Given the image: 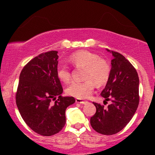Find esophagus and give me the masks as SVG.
Returning <instances> with one entry per match:
<instances>
[{
	"label": "esophagus",
	"instance_id": "1",
	"mask_svg": "<svg viewBox=\"0 0 155 155\" xmlns=\"http://www.w3.org/2000/svg\"><path fill=\"white\" fill-rule=\"evenodd\" d=\"M76 102L77 103V104H87V101H82V100L79 99V98H76Z\"/></svg>",
	"mask_w": 155,
	"mask_h": 155
}]
</instances>
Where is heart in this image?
Here are the masks:
<instances>
[{
  "label": "heart",
  "instance_id": "obj_1",
  "mask_svg": "<svg viewBox=\"0 0 155 155\" xmlns=\"http://www.w3.org/2000/svg\"><path fill=\"white\" fill-rule=\"evenodd\" d=\"M69 61L75 67H83V82H73L67 88V93L70 96L86 99L93 93L94 83L103 85L107 82L110 75L111 68L106 60L101 58L96 53L87 50H81L73 53L69 57ZM56 75L59 80L68 83L71 74L66 65L59 64L56 68Z\"/></svg>",
  "mask_w": 155,
  "mask_h": 155
}]
</instances>
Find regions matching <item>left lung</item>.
Segmentation results:
<instances>
[{"instance_id": "1", "label": "left lung", "mask_w": 155, "mask_h": 155, "mask_svg": "<svg viewBox=\"0 0 155 155\" xmlns=\"http://www.w3.org/2000/svg\"><path fill=\"white\" fill-rule=\"evenodd\" d=\"M112 53L110 75L101 95L111 101L107 109L93 103L96 113L91 118L92 128L104 135H112L121 131L129 123L137 111L140 101L139 76L136 69L124 56L116 51Z\"/></svg>"}]
</instances>
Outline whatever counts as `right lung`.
I'll return each instance as SVG.
<instances>
[{
    "mask_svg": "<svg viewBox=\"0 0 155 155\" xmlns=\"http://www.w3.org/2000/svg\"><path fill=\"white\" fill-rule=\"evenodd\" d=\"M58 59V51H50L30 61L20 73L15 94L17 107L25 122L45 137L63 129L66 109L76 101L73 97L61 96L63 88L56 75ZM51 99L56 101L54 104H51Z\"/></svg>",
    "mask_w": 155,
    "mask_h": 155,
    "instance_id": "obj_1",
    "label": "right lung"
}]
</instances>
